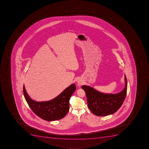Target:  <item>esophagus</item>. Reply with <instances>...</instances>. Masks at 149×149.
Wrapping results in <instances>:
<instances>
[{
  "instance_id": "34e87169",
  "label": "esophagus",
  "mask_w": 149,
  "mask_h": 149,
  "mask_svg": "<svg viewBox=\"0 0 149 149\" xmlns=\"http://www.w3.org/2000/svg\"><path fill=\"white\" fill-rule=\"evenodd\" d=\"M82 84H83V83H82V82H81V81H80V80L77 81L78 86H81L82 85Z\"/></svg>"
}]
</instances>
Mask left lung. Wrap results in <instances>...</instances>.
<instances>
[{
    "instance_id": "8db88e82",
    "label": "left lung",
    "mask_w": 149,
    "mask_h": 149,
    "mask_svg": "<svg viewBox=\"0 0 149 149\" xmlns=\"http://www.w3.org/2000/svg\"><path fill=\"white\" fill-rule=\"evenodd\" d=\"M125 88L116 94L103 93L89 86H82L81 88L86 95L88 108L91 112L101 116L109 115L117 111L126 97L127 82L125 75Z\"/></svg>"
}]
</instances>
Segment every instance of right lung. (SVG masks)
Segmentation results:
<instances>
[{
    "instance_id": "1",
    "label": "right lung",
    "mask_w": 149,
    "mask_h": 149,
    "mask_svg": "<svg viewBox=\"0 0 149 149\" xmlns=\"http://www.w3.org/2000/svg\"><path fill=\"white\" fill-rule=\"evenodd\" d=\"M76 89L73 84L52 100L37 102L29 96L23 87L24 96L32 111L40 118L48 121L59 120L65 117L69 111V100Z\"/></svg>"
}]
</instances>
